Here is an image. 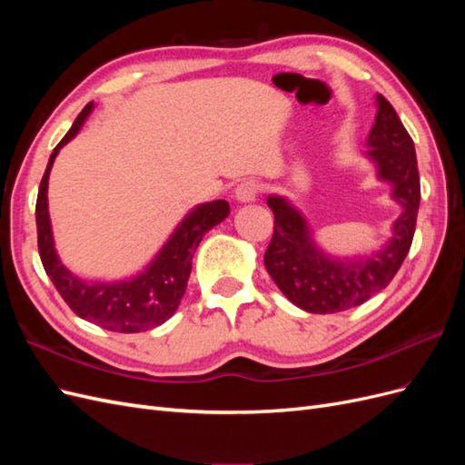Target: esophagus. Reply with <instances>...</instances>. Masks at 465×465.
<instances>
[{"label":"esophagus","mask_w":465,"mask_h":465,"mask_svg":"<svg viewBox=\"0 0 465 465\" xmlns=\"http://www.w3.org/2000/svg\"><path fill=\"white\" fill-rule=\"evenodd\" d=\"M258 192H260L258 182L244 180V182H241V184L234 188V200L241 202V203H250V202L256 200Z\"/></svg>","instance_id":"obj_1"}]
</instances>
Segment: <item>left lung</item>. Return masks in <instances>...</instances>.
Returning a JSON list of instances; mask_svg holds the SVG:
<instances>
[{
	"label": "left lung",
	"instance_id": "8db88e82",
	"mask_svg": "<svg viewBox=\"0 0 465 465\" xmlns=\"http://www.w3.org/2000/svg\"><path fill=\"white\" fill-rule=\"evenodd\" d=\"M376 108L364 154L374 163L378 180L391 186V200L401 205L382 248L364 256L333 258L314 242L297 207L275 193L267 198L275 227L263 256L265 270L281 292L306 312H343L369 301L390 285L411 248L420 200L415 145L382 94H376Z\"/></svg>",
	"mask_w": 465,
	"mask_h": 465
}]
</instances>
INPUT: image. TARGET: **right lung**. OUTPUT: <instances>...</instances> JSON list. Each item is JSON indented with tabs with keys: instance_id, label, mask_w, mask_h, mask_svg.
<instances>
[{
	"instance_id": "add662e5",
	"label": "right lung",
	"mask_w": 465,
	"mask_h": 465,
	"mask_svg": "<svg viewBox=\"0 0 465 465\" xmlns=\"http://www.w3.org/2000/svg\"><path fill=\"white\" fill-rule=\"evenodd\" d=\"M93 108V103H89L81 110L72 128L50 154L36 198L38 252L54 287L79 318L110 331L137 333L161 326L176 312L188 285L195 248L207 231L231 213V207L224 200L195 205L145 270L130 279L89 281L74 275L60 262L54 246L48 213V178L60 149L79 134Z\"/></svg>"
}]
</instances>
